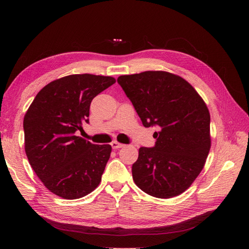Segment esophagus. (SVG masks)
Masks as SVG:
<instances>
[{
    "instance_id": "34e87169",
    "label": "esophagus",
    "mask_w": 249,
    "mask_h": 249,
    "mask_svg": "<svg viewBox=\"0 0 249 249\" xmlns=\"http://www.w3.org/2000/svg\"><path fill=\"white\" fill-rule=\"evenodd\" d=\"M111 146H112V149H121V147L124 146V144L120 143V142H118V141H113V142H111Z\"/></svg>"
}]
</instances>
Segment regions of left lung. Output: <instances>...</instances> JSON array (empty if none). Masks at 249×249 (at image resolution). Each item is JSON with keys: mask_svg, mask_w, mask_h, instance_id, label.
<instances>
[{"mask_svg": "<svg viewBox=\"0 0 249 249\" xmlns=\"http://www.w3.org/2000/svg\"><path fill=\"white\" fill-rule=\"evenodd\" d=\"M118 83L144 127L160 128L155 145L139 149L131 168L136 185L156 198L184 193L203 169L211 147L203 99L186 80L167 71L120 76Z\"/></svg>", "mask_w": 249, "mask_h": 249, "instance_id": "8db88e82", "label": "left lung"}]
</instances>
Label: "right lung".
Wrapping results in <instances>:
<instances>
[{
  "mask_svg": "<svg viewBox=\"0 0 249 249\" xmlns=\"http://www.w3.org/2000/svg\"><path fill=\"white\" fill-rule=\"evenodd\" d=\"M115 83L112 77L71 75L47 84L23 120L24 146L31 167L51 193L64 199L84 197L102 181L110 144H93L76 136L89 123L95 96Z\"/></svg>",
  "mask_w": 249,
  "mask_h": 249,
  "instance_id": "obj_1",
  "label": "right lung"
}]
</instances>
